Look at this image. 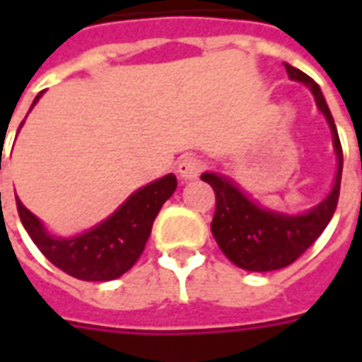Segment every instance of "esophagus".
<instances>
[{
    "mask_svg": "<svg viewBox=\"0 0 362 362\" xmlns=\"http://www.w3.org/2000/svg\"><path fill=\"white\" fill-rule=\"evenodd\" d=\"M203 167H205V163H203L202 157H197V155H185V157H181L179 163H177V173L181 179H195L197 175L202 173Z\"/></svg>",
    "mask_w": 362,
    "mask_h": 362,
    "instance_id": "1",
    "label": "esophagus"
}]
</instances>
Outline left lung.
I'll use <instances>...</instances> for the list:
<instances>
[{"label":"left lung","instance_id":"left-lung-1","mask_svg":"<svg viewBox=\"0 0 362 362\" xmlns=\"http://www.w3.org/2000/svg\"><path fill=\"white\" fill-rule=\"evenodd\" d=\"M284 66L288 76L310 88L320 112L327 117L328 127L332 131L339 169L332 191L328 193L327 199L302 216H286L262 209L235 187L228 177L216 173L202 175L203 181L209 183L216 191V214L211 221V233L217 245L238 268L250 272L280 270L296 262L325 231L328 221L334 216L341 193L342 146L327 100L313 78L306 76L302 70L290 64Z\"/></svg>","mask_w":362,"mask_h":362}]
</instances>
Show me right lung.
<instances>
[{"label":"right lung","mask_w":362,"mask_h":362,"mask_svg":"<svg viewBox=\"0 0 362 362\" xmlns=\"http://www.w3.org/2000/svg\"><path fill=\"white\" fill-rule=\"evenodd\" d=\"M40 96L42 92L35 96L34 105ZM175 189L177 177L173 173L165 175L163 179L134 191L100 226L70 240L49 235L42 221L30 214L18 197L16 203L25 231L56 268L78 280L108 282L131 270L134 262L141 257L151 235L153 221Z\"/></svg>","instance_id":"add662e5"}]
</instances>
